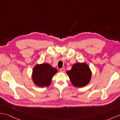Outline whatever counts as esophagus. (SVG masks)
Listing matches in <instances>:
<instances>
[{"label": "esophagus", "mask_w": 120, "mask_h": 120, "mask_svg": "<svg viewBox=\"0 0 120 120\" xmlns=\"http://www.w3.org/2000/svg\"><path fill=\"white\" fill-rule=\"evenodd\" d=\"M60 71L61 72H62V73H64V72H65V69L64 68H62L60 69Z\"/></svg>", "instance_id": "esophagus-1"}]
</instances>
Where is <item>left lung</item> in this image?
I'll return each mask as SVG.
<instances>
[{"label": "left lung", "mask_w": 120, "mask_h": 120, "mask_svg": "<svg viewBox=\"0 0 120 120\" xmlns=\"http://www.w3.org/2000/svg\"><path fill=\"white\" fill-rule=\"evenodd\" d=\"M71 84L77 87H82L90 83L91 71L85 63L78 62L73 64L71 70L66 71Z\"/></svg>", "instance_id": "1"}]
</instances>
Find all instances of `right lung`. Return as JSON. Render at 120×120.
<instances>
[{
    "label": "right lung",
    "mask_w": 120,
    "mask_h": 120,
    "mask_svg": "<svg viewBox=\"0 0 120 120\" xmlns=\"http://www.w3.org/2000/svg\"><path fill=\"white\" fill-rule=\"evenodd\" d=\"M57 69L48 63L36 65L33 70V82L38 87H47L50 85L52 79L57 73Z\"/></svg>",
    "instance_id": "add662e5"
}]
</instances>
